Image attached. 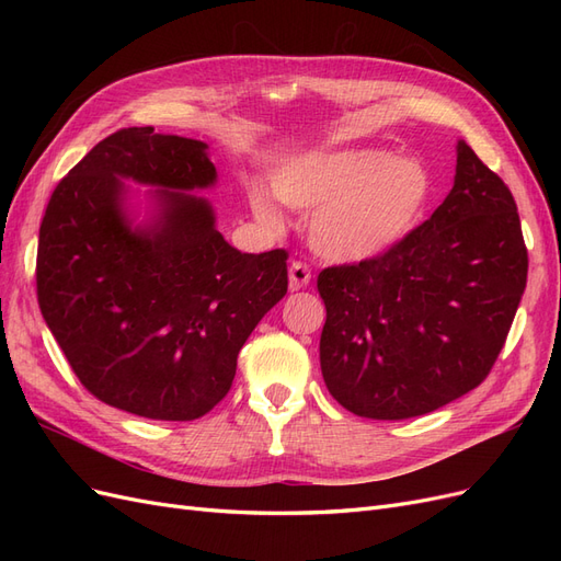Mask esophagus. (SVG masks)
I'll use <instances>...</instances> for the list:
<instances>
[{"mask_svg":"<svg viewBox=\"0 0 561 561\" xmlns=\"http://www.w3.org/2000/svg\"><path fill=\"white\" fill-rule=\"evenodd\" d=\"M311 283V268L304 262H293L290 264V290H301Z\"/></svg>","mask_w":561,"mask_h":561,"instance_id":"1","label":"esophagus"}]
</instances>
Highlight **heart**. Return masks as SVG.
Segmentation results:
<instances>
[{"mask_svg": "<svg viewBox=\"0 0 561 561\" xmlns=\"http://www.w3.org/2000/svg\"><path fill=\"white\" fill-rule=\"evenodd\" d=\"M276 196L295 210H313L309 236L322 257L363 262L396 248L428 208L433 180L416 159L386 149L311 151L280 165ZM250 208L268 229L280 210L262 186H250Z\"/></svg>", "mask_w": 561, "mask_h": 561, "instance_id": "1", "label": "heart"}]
</instances>
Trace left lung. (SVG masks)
Returning a JSON list of instances; mask_svg holds the SVG:
<instances>
[{
    "instance_id": "8db88e82",
    "label": "left lung",
    "mask_w": 561,
    "mask_h": 561,
    "mask_svg": "<svg viewBox=\"0 0 561 561\" xmlns=\"http://www.w3.org/2000/svg\"><path fill=\"white\" fill-rule=\"evenodd\" d=\"M517 203L461 140L443 206L396 248L328 266L320 369L348 412L400 421L478 388L494 367L526 287Z\"/></svg>"
}]
</instances>
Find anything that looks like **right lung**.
<instances>
[{
  "label": "right lung",
  "mask_w": 561,
  "mask_h": 561,
  "mask_svg": "<svg viewBox=\"0 0 561 561\" xmlns=\"http://www.w3.org/2000/svg\"><path fill=\"white\" fill-rule=\"evenodd\" d=\"M208 145L151 126L98 142L50 194L37 299L91 396L157 421H194L222 400L250 332L287 293V252L250 254L215 229ZM122 179L162 186V213L130 230ZM180 188V193H168Z\"/></svg>",
  "instance_id": "add662e5"
}]
</instances>
